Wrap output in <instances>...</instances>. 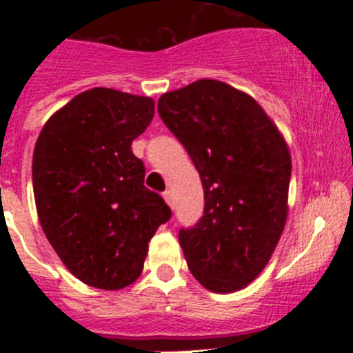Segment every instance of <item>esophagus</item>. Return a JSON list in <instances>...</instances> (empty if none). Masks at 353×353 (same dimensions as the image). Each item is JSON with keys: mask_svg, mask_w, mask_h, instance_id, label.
Returning <instances> with one entry per match:
<instances>
[{"mask_svg": "<svg viewBox=\"0 0 353 353\" xmlns=\"http://www.w3.org/2000/svg\"><path fill=\"white\" fill-rule=\"evenodd\" d=\"M163 199H165L167 205L170 206V208H174V198H172V191H165L163 193Z\"/></svg>", "mask_w": 353, "mask_h": 353, "instance_id": "esophagus-1", "label": "esophagus"}]
</instances>
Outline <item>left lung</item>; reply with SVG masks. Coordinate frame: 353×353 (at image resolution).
<instances>
[{
	"label": "left lung",
	"instance_id": "8db88e82",
	"mask_svg": "<svg viewBox=\"0 0 353 353\" xmlns=\"http://www.w3.org/2000/svg\"><path fill=\"white\" fill-rule=\"evenodd\" d=\"M159 114L198 169L205 210L179 230L190 272L219 294L251 283L287 220L292 162L279 128L244 92L198 80L163 94Z\"/></svg>",
	"mask_w": 353,
	"mask_h": 353
}]
</instances>
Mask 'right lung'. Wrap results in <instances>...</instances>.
<instances>
[{
  "mask_svg": "<svg viewBox=\"0 0 353 353\" xmlns=\"http://www.w3.org/2000/svg\"><path fill=\"white\" fill-rule=\"evenodd\" d=\"M150 97L97 87L52 114L34 148L32 183L46 237L87 285L119 290L143 270L170 208L145 188L131 150L154 119Z\"/></svg>",
  "mask_w": 353,
  "mask_h": 353,
  "instance_id": "add662e5",
  "label": "right lung"
}]
</instances>
